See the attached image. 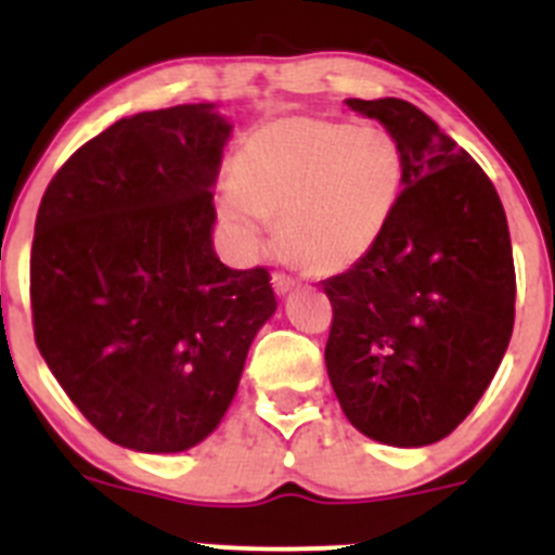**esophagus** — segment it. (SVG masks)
<instances>
[{
  "instance_id": "34e87169",
  "label": "esophagus",
  "mask_w": 555,
  "mask_h": 555,
  "mask_svg": "<svg viewBox=\"0 0 555 555\" xmlns=\"http://www.w3.org/2000/svg\"><path fill=\"white\" fill-rule=\"evenodd\" d=\"M295 279L287 276V273H273V289H276V295H287L289 289H295Z\"/></svg>"
}]
</instances>
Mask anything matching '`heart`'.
<instances>
[{"instance_id":"heart-1","label":"heart","mask_w":555,"mask_h":555,"mask_svg":"<svg viewBox=\"0 0 555 555\" xmlns=\"http://www.w3.org/2000/svg\"><path fill=\"white\" fill-rule=\"evenodd\" d=\"M405 150L382 126L282 115L244 137L220 215L251 249L279 215V246L317 276L349 271L382 242L405 190Z\"/></svg>"}]
</instances>
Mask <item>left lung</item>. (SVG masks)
I'll return each instance as SVG.
<instances>
[{
    "instance_id": "1",
    "label": "left lung",
    "mask_w": 555,
    "mask_h": 555,
    "mask_svg": "<svg viewBox=\"0 0 555 555\" xmlns=\"http://www.w3.org/2000/svg\"><path fill=\"white\" fill-rule=\"evenodd\" d=\"M405 150V190L376 249L322 282L324 362L346 418L378 443L451 435L489 389L516 319L507 217L483 169L402 99H346Z\"/></svg>"
}]
</instances>
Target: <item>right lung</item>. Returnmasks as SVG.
Instances as JSON below:
<instances>
[{
  "label": "right lung",
  "mask_w": 555,
  "mask_h": 555,
  "mask_svg": "<svg viewBox=\"0 0 555 555\" xmlns=\"http://www.w3.org/2000/svg\"><path fill=\"white\" fill-rule=\"evenodd\" d=\"M231 131L217 104L122 117L61 166L39 204V354L122 449L179 453L209 438L276 311L266 268H228L211 242Z\"/></svg>",
  "instance_id": "1"
}]
</instances>
